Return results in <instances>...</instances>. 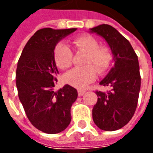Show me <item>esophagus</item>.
<instances>
[{
  "instance_id": "34e87169",
  "label": "esophagus",
  "mask_w": 153,
  "mask_h": 153,
  "mask_svg": "<svg viewBox=\"0 0 153 153\" xmlns=\"http://www.w3.org/2000/svg\"><path fill=\"white\" fill-rule=\"evenodd\" d=\"M84 93H85V90H79V91H78L79 96H83Z\"/></svg>"
}]
</instances>
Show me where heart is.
<instances>
[{
	"label": "heart",
	"mask_w": 153,
	"mask_h": 153,
	"mask_svg": "<svg viewBox=\"0 0 153 153\" xmlns=\"http://www.w3.org/2000/svg\"><path fill=\"white\" fill-rule=\"evenodd\" d=\"M74 49L86 53L83 64L85 66L75 67L65 76V82L78 88H83L93 82L97 77V69L99 74H103L109 69L113 60V55L109 47L99 46L98 42L89 35H83L74 38ZM54 58L57 66L65 70L71 66L73 54L66 44L60 42L54 50Z\"/></svg>",
	"instance_id": "b5f03b06"
}]
</instances>
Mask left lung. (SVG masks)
<instances>
[{"label":"left lung","mask_w":153,"mask_h":153,"mask_svg":"<svg viewBox=\"0 0 153 153\" xmlns=\"http://www.w3.org/2000/svg\"><path fill=\"white\" fill-rule=\"evenodd\" d=\"M90 30L106 41L115 61L114 67L100 82L111 90L96 91L93 121L102 130L114 131L127 125L137 108L141 86L138 56L129 42L112 26L101 25Z\"/></svg>","instance_id":"left-lung-1"}]
</instances>
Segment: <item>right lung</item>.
Listing matches in <instances>:
<instances>
[{
    "label": "right lung",
    "mask_w": 153,
    "mask_h": 153,
    "mask_svg": "<svg viewBox=\"0 0 153 153\" xmlns=\"http://www.w3.org/2000/svg\"><path fill=\"white\" fill-rule=\"evenodd\" d=\"M76 28L39 29L25 45L16 69L19 98L35 128L53 134L63 131L71 121L70 108L77 90L65 85L53 89L59 74L54 58L57 42Z\"/></svg>",
    "instance_id": "obj_1"
}]
</instances>
